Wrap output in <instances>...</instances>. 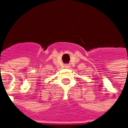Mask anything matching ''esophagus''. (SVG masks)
Returning a JSON list of instances; mask_svg holds the SVG:
<instances>
[{
  "label": "esophagus",
  "mask_w": 128,
  "mask_h": 128,
  "mask_svg": "<svg viewBox=\"0 0 128 128\" xmlns=\"http://www.w3.org/2000/svg\"><path fill=\"white\" fill-rule=\"evenodd\" d=\"M70 67V65H68V64H67V65H65V68H69Z\"/></svg>",
  "instance_id": "obj_1"
}]
</instances>
